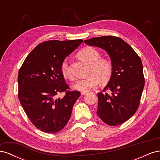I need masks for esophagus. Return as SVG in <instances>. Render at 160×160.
Instances as JSON below:
<instances>
[{
    "label": "esophagus",
    "instance_id": "obj_1",
    "mask_svg": "<svg viewBox=\"0 0 160 160\" xmlns=\"http://www.w3.org/2000/svg\"><path fill=\"white\" fill-rule=\"evenodd\" d=\"M81 95H85V94H87V92H81Z\"/></svg>",
    "mask_w": 160,
    "mask_h": 160
}]
</instances>
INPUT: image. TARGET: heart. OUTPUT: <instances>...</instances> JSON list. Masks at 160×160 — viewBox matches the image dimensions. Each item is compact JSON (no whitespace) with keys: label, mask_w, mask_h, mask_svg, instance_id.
<instances>
[{"label":"heart","mask_w":160,"mask_h":160,"mask_svg":"<svg viewBox=\"0 0 160 160\" xmlns=\"http://www.w3.org/2000/svg\"><path fill=\"white\" fill-rule=\"evenodd\" d=\"M80 59L90 65L88 78L77 79L73 85L75 89L87 92L95 88L99 81L103 83H108L113 74V65L107 60L101 59L100 53L94 48L88 47L78 53ZM61 73L65 78L72 79V75L69 67L67 59H64L61 65Z\"/></svg>","instance_id":"1"}]
</instances>
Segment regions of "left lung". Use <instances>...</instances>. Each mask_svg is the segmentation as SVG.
I'll return each mask as SVG.
<instances>
[{"instance_id":"obj_1","label":"left lung","mask_w":160,"mask_h":160,"mask_svg":"<svg viewBox=\"0 0 160 160\" xmlns=\"http://www.w3.org/2000/svg\"><path fill=\"white\" fill-rule=\"evenodd\" d=\"M108 53L113 74L103 91L98 93L97 113L104 123L115 126L126 122L137 111L144 88L143 65L140 57L128 43L113 36L94 37L84 41Z\"/></svg>"}]
</instances>
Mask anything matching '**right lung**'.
<instances>
[{
    "mask_svg": "<svg viewBox=\"0 0 160 160\" xmlns=\"http://www.w3.org/2000/svg\"><path fill=\"white\" fill-rule=\"evenodd\" d=\"M83 41L51 40L37 45L27 57L18 74V99L32 123L47 133L59 132L70 119L78 91H68L61 65ZM66 91L62 98L58 92Z\"/></svg>",
    "mask_w": 160,
    "mask_h": 160,
    "instance_id": "add662e5",
    "label": "right lung"
}]
</instances>
